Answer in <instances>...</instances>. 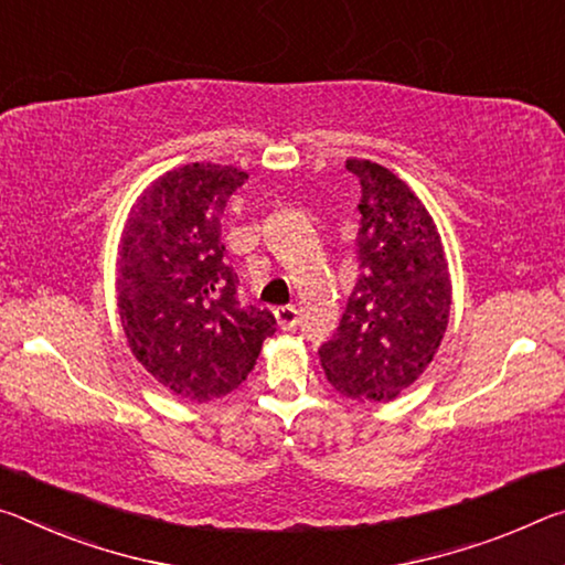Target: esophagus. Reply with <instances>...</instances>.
Wrapping results in <instances>:
<instances>
[{
    "mask_svg": "<svg viewBox=\"0 0 565 565\" xmlns=\"http://www.w3.org/2000/svg\"><path fill=\"white\" fill-rule=\"evenodd\" d=\"M275 320H277V328L292 330L298 326V308H295V305H282V308L275 310Z\"/></svg>",
    "mask_w": 565,
    "mask_h": 565,
    "instance_id": "esophagus-1",
    "label": "esophagus"
}]
</instances>
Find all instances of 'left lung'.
I'll use <instances>...</instances> for the list:
<instances>
[{"mask_svg": "<svg viewBox=\"0 0 565 565\" xmlns=\"http://www.w3.org/2000/svg\"><path fill=\"white\" fill-rule=\"evenodd\" d=\"M360 180V277L340 328L318 350L328 383L355 401L391 403L436 358L452 285L428 207L383 164L350 157Z\"/></svg>", "mask_w": 565, "mask_h": 565, "instance_id": "left-lung-1", "label": "left lung"}]
</instances>
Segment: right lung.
Listing matches in <instances>:
<instances>
[{"instance_id":"1","label":"right lung","mask_w":565,"mask_h":565,"mask_svg":"<svg viewBox=\"0 0 565 565\" xmlns=\"http://www.w3.org/2000/svg\"><path fill=\"white\" fill-rule=\"evenodd\" d=\"M247 172L190 162L147 184L117 245V312L127 345L178 397L233 393L275 332L273 312L235 298L220 220Z\"/></svg>"}]
</instances>
